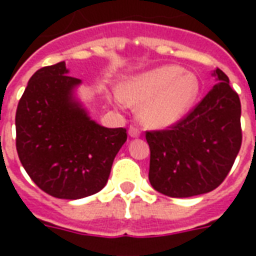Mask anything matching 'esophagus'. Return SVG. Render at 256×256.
Wrapping results in <instances>:
<instances>
[{
  "mask_svg": "<svg viewBox=\"0 0 256 256\" xmlns=\"http://www.w3.org/2000/svg\"><path fill=\"white\" fill-rule=\"evenodd\" d=\"M128 136L133 137V138H137V137L141 136V132H140V128H134V126H130V128H128Z\"/></svg>",
  "mask_w": 256,
  "mask_h": 256,
  "instance_id": "esophagus-1",
  "label": "esophagus"
}]
</instances>
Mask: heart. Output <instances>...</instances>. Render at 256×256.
<instances>
[{
	"label": "heart",
	"instance_id": "b5f03b06",
	"mask_svg": "<svg viewBox=\"0 0 256 256\" xmlns=\"http://www.w3.org/2000/svg\"><path fill=\"white\" fill-rule=\"evenodd\" d=\"M198 94V78L180 66H160L128 78L120 97L128 104H140V122L150 128H166L180 122Z\"/></svg>",
	"mask_w": 256,
	"mask_h": 256
}]
</instances>
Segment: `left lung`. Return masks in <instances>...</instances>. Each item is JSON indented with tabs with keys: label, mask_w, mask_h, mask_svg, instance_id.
<instances>
[{
	"label": "left lung",
	"mask_w": 256,
	"mask_h": 256,
	"mask_svg": "<svg viewBox=\"0 0 256 256\" xmlns=\"http://www.w3.org/2000/svg\"><path fill=\"white\" fill-rule=\"evenodd\" d=\"M216 80L203 100L168 130L146 132L150 182L170 198H192L218 188L242 146V104L229 78L216 68Z\"/></svg>",
	"instance_id": "8db88e82"
}]
</instances>
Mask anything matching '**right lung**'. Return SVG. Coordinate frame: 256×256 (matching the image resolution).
<instances>
[{
	"label": "right lung",
	"instance_id": "obj_1",
	"mask_svg": "<svg viewBox=\"0 0 256 256\" xmlns=\"http://www.w3.org/2000/svg\"><path fill=\"white\" fill-rule=\"evenodd\" d=\"M64 62L38 70L16 111V150L36 186L53 198L76 200L106 186L126 128L89 116L76 97L82 84Z\"/></svg>",
	"mask_w": 256,
	"mask_h": 256
}]
</instances>
